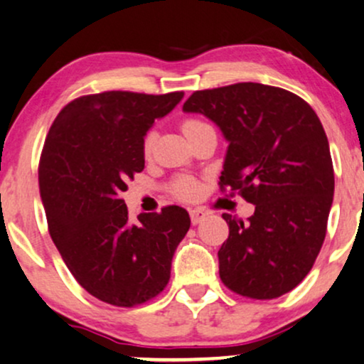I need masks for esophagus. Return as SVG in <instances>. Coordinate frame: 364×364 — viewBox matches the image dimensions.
I'll list each match as a JSON object with an SVG mask.
<instances>
[{
	"instance_id": "esophagus-1",
	"label": "esophagus",
	"mask_w": 364,
	"mask_h": 364,
	"mask_svg": "<svg viewBox=\"0 0 364 364\" xmlns=\"http://www.w3.org/2000/svg\"><path fill=\"white\" fill-rule=\"evenodd\" d=\"M205 218V213L203 209H191V221L192 224H199Z\"/></svg>"
}]
</instances>
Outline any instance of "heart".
<instances>
[{"label":"heart","mask_w":364,"mask_h":364,"mask_svg":"<svg viewBox=\"0 0 364 364\" xmlns=\"http://www.w3.org/2000/svg\"><path fill=\"white\" fill-rule=\"evenodd\" d=\"M205 127H209V124H205L204 121L187 119L183 121L182 132L187 138H189L191 134H194L196 132H199V129H203ZM150 146H151V134H148L145 140V148L146 150H150ZM172 192L177 197H181V199H194V197H197V194H199V183H197L196 178L192 177H178L175 178L172 183Z\"/></svg>","instance_id":"1"}]
</instances>
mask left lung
I'll list each match as a JSON object with an SVG mask.
<instances>
[{
	"label": "left lung",
	"instance_id": "8db88e82",
	"mask_svg": "<svg viewBox=\"0 0 364 364\" xmlns=\"http://www.w3.org/2000/svg\"><path fill=\"white\" fill-rule=\"evenodd\" d=\"M182 109L221 129L228 141L221 189L255 205L246 223L223 214L230 226L218 251L223 284L259 300L295 289L324 243L334 196L329 141L316 111L258 82L196 91Z\"/></svg>",
	"mask_w": 364,
	"mask_h": 364
}]
</instances>
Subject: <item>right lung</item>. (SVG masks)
<instances>
[{
	"label": "right lung",
	"instance_id": "obj_1",
	"mask_svg": "<svg viewBox=\"0 0 364 364\" xmlns=\"http://www.w3.org/2000/svg\"><path fill=\"white\" fill-rule=\"evenodd\" d=\"M107 91L69 102L52 123L38 167L48 231L67 268L102 302L133 307L168 284L175 250L191 228L186 209L128 219L121 194L145 168V136L182 101Z\"/></svg>",
	"mask_w": 364,
	"mask_h": 364
}]
</instances>
